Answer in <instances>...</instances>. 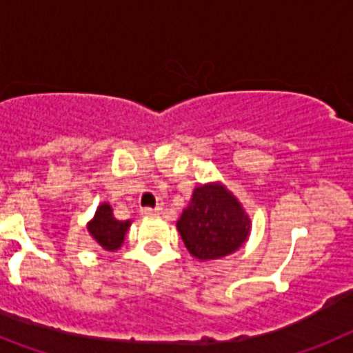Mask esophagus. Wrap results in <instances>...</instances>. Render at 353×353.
I'll list each match as a JSON object with an SVG mask.
<instances>
[{"mask_svg": "<svg viewBox=\"0 0 353 353\" xmlns=\"http://www.w3.org/2000/svg\"><path fill=\"white\" fill-rule=\"evenodd\" d=\"M161 213L163 208H141V215H143V217H158Z\"/></svg>", "mask_w": 353, "mask_h": 353, "instance_id": "1", "label": "esophagus"}]
</instances>
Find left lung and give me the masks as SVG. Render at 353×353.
Here are the masks:
<instances>
[{
    "label": "left lung",
    "instance_id": "1",
    "mask_svg": "<svg viewBox=\"0 0 353 353\" xmlns=\"http://www.w3.org/2000/svg\"><path fill=\"white\" fill-rule=\"evenodd\" d=\"M188 253L197 260H221L239 251L251 235V219L221 181L194 188L176 224Z\"/></svg>",
    "mask_w": 353,
    "mask_h": 353
}]
</instances>
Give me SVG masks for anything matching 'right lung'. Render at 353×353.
<instances>
[{"mask_svg":"<svg viewBox=\"0 0 353 353\" xmlns=\"http://www.w3.org/2000/svg\"><path fill=\"white\" fill-rule=\"evenodd\" d=\"M132 221H118L112 215V208L109 203H100L93 219L88 222V233L91 235L97 244L105 251H117L120 250L123 241H125V233L129 232Z\"/></svg>","mask_w":353,"mask_h":353,"instance_id":"add662e5","label":"right lung"}]
</instances>
